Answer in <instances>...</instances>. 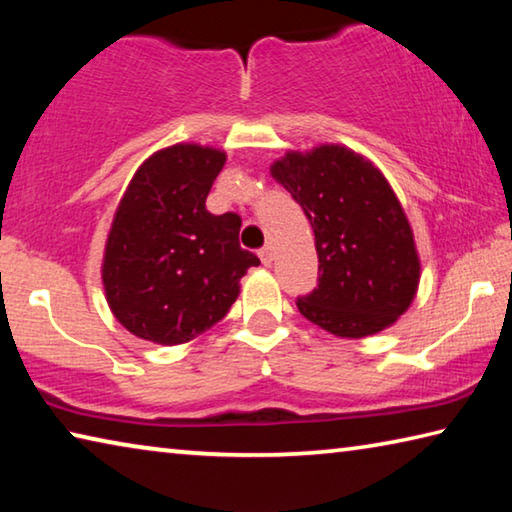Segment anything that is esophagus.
I'll use <instances>...</instances> for the list:
<instances>
[{"label": "esophagus", "mask_w": 512, "mask_h": 512, "mask_svg": "<svg viewBox=\"0 0 512 512\" xmlns=\"http://www.w3.org/2000/svg\"><path fill=\"white\" fill-rule=\"evenodd\" d=\"M259 259H262V264H264V266H271V264H273V259H275V255H273V248L266 244L262 250H259Z\"/></svg>", "instance_id": "esophagus-1"}]
</instances>
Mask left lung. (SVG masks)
<instances>
[{
    "label": "left lung",
    "mask_w": 512,
    "mask_h": 512,
    "mask_svg": "<svg viewBox=\"0 0 512 512\" xmlns=\"http://www.w3.org/2000/svg\"><path fill=\"white\" fill-rule=\"evenodd\" d=\"M271 176L314 228L320 275L300 314L341 339L391 327L418 293L420 255L384 173L348 146L320 144L284 153Z\"/></svg>",
    "instance_id": "obj_1"
}]
</instances>
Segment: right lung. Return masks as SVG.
Listing matches in <instances>:
<instances>
[{"label":"right lung","instance_id":"add662e5","mask_svg":"<svg viewBox=\"0 0 512 512\" xmlns=\"http://www.w3.org/2000/svg\"><path fill=\"white\" fill-rule=\"evenodd\" d=\"M223 164L214 146L173 144L146 158L121 196L101 282L112 316L137 339H196L228 314L239 280L259 264L239 246V216L205 207Z\"/></svg>","mask_w":512,"mask_h":512}]
</instances>
